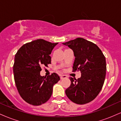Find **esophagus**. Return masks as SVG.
I'll return each instance as SVG.
<instances>
[{
  "mask_svg": "<svg viewBox=\"0 0 121 121\" xmlns=\"http://www.w3.org/2000/svg\"><path fill=\"white\" fill-rule=\"evenodd\" d=\"M66 77H67V76H66V75H61V76H60V78L61 79V80H62V79L66 78Z\"/></svg>",
  "mask_w": 121,
  "mask_h": 121,
  "instance_id": "1",
  "label": "esophagus"
}]
</instances>
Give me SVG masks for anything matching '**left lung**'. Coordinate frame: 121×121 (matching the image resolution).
<instances>
[{"label":"left lung","mask_w":121,"mask_h":121,"mask_svg":"<svg viewBox=\"0 0 121 121\" xmlns=\"http://www.w3.org/2000/svg\"><path fill=\"white\" fill-rule=\"evenodd\" d=\"M73 51L75 60L72 72L80 71L76 80L70 77L71 84L65 90L70 100L83 105L91 102L100 92L106 76L105 57L96 44L78 37L62 43Z\"/></svg>","instance_id":"obj_1"}]
</instances>
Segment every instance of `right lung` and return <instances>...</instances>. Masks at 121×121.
Segmentation results:
<instances>
[{
  "instance_id": "1",
  "label": "right lung",
  "mask_w": 121,
  "mask_h": 121,
  "mask_svg": "<svg viewBox=\"0 0 121 121\" xmlns=\"http://www.w3.org/2000/svg\"><path fill=\"white\" fill-rule=\"evenodd\" d=\"M57 44L34 40L24 44L15 55L13 70L16 86L21 97L30 105L39 106L48 101L53 86L60 79L56 73L47 77L40 74L41 66L51 63L49 55Z\"/></svg>"
}]
</instances>
